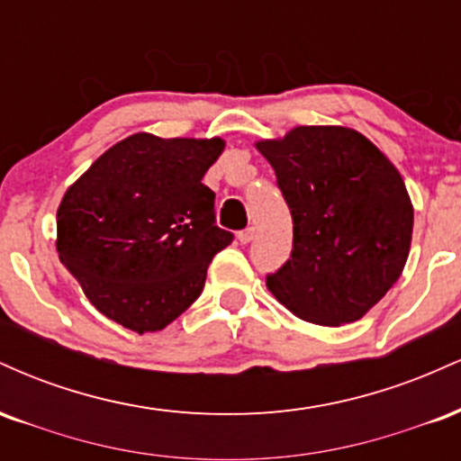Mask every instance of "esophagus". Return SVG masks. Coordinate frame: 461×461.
I'll use <instances>...</instances> for the list:
<instances>
[{
	"instance_id": "1",
	"label": "esophagus",
	"mask_w": 461,
	"mask_h": 461,
	"mask_svg": "<svg viewBox=\"0 0 461 461\" xmlns=\"http://www.w3.org/2000/svg\"><path fill=\"white\" fill-rule=\"evenodd\" d=\"M253 238H256V227H247V230L238 231V240H240L242 245H247V242H251Z\"/></svg>"
}]
</instances>
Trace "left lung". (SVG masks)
Instances as JSON below:
<instances>
[{
    "label": "left lung",
    "instance_id": "left-lung-1",
    "mask_svg": "<svg viewBox=\"0 0 461 461\" xmlns=\"http://www.w3.org/2000/svg\"><path fill=\"white\" fill-rule=\"evenodd\" d=\"M293 214V251L267 288L299 319H362L403 273L414 208L403 177L366 136L299 125L258 140Z\"/></svg>",
    "mask_w": 461,
    "mask_h": 461
}]
</instances>
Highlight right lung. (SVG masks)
<instances>
[{
  "instance_id": "add662e5",
  "label": "right lung",
  "mask_w": 461,
  "mask_h": 461,
  "mask_svg": "<svg viewBox=\"0 0 461 461\" xmlns=\"http://www.w3.org/2000/svg\"><path fill=\"white\" fill-rule=\"evenodd\" d=\"M223 139L139 131L88 167L58 205L60 262L91 303L136 333L160 331L197 301L208 264L231 242L201 184Z\"/></svg>"
}]
</instances>
